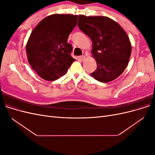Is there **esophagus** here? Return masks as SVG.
I'll use <instances>...</instances> for the list:
<instances>
[{"label": "esophagus", "mask_w": 155, "mask_h": 155, "mask_svg": "<svg viewBox=\"0 0 155 155\" xmlns=\"http://www.w3.org/2000/svg\"><path fill=\"white\" fill-rule=\"evenodd\" d=\"M79 59L81 61H84L85 59V55H81V56H79Z\"/></svg>", "instance_id": "1"}]
</instances>
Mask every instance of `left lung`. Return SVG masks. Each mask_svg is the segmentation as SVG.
<instances>
[{
	"mask_svg": "<svg viewBox=\"0 0 155 155\" xmlns=\"http://www.w3.org/2000/svg\"><path fill=\"white\" fill-rule=\"evenodd\" d=\"M78 27L90 37L92 56L97 68L92 76L108 83L119 77L127 66L131 54L129 36L121 26L105 16L79 15Z\"/></svg>",
	"mask_w": 155,
	"mask_h": 155,
	"instance_id": "left-lung-1",
	"label": "left lung"
}]
</instances>
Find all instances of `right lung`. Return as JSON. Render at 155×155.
I'll return each instance as SVG.
<instances>
[{"instance_id": "add662e5", "label": "right lung", "mask_w": 155, "mask_h": 155, "mask_svg": "<svg viewBox=\"0 0 155 155\" xmlns=\"http://www.w3.org/2000/svg\"><path fill=\"white\" fill-rule=\"evenodd\" d=\"M78 15L53 14L44 18L33 30L26 44L28 63L46 81H55L66 74L75 60L68 37L76 26Z\"/></svg>"}]
</instances>
